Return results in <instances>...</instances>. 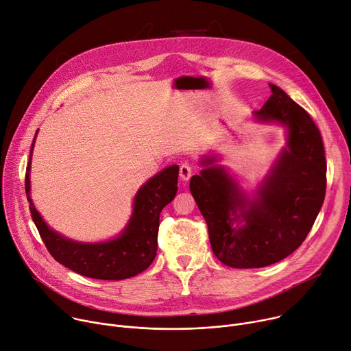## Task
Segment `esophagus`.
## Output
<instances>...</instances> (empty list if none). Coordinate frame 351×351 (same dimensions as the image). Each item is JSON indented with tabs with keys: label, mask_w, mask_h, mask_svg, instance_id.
I'll return each instance as SVG.
<instances>
[{
	"label": "esophagus",
	"mask_w": 351,
	"mask_h": 351,
	"mask_svg": "<svg viewBox=\"0 0 351 351\" xmlns=\"http://www.w3.org/2000/svg\"><path fill=\"white\" fill-rule=\"evenodd\" d=\"M192 173H193L192 165L187 164V162H183V164L180 165V178H182L183 180H189L190 176H192Z\"/></svg>",
	"instance_id": "1"
}]
</instances>
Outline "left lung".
Segmentation results:
<instances>
[{
  "instance_id": "1",
  "label": "left lung",
  "mask_w": 351,
  "mask_h": 351,
  "mask_svg": "<svg viewBox=\"0 0 351 351\" xmlns=\"http://www.w3.org/2000/svg\"><path fill=\"white\" fill-rule=\"evenodd\" d=\"M271 97L253 114L287 129V148L277 158L256 195L249 199L215 155L190 179L207 227L213 252L235 269L265 267L291 254L306 238L326 192L324 141L311 116L281 88L269 84Z\"/></svg>"
}]
</instances>
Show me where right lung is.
Instances as JSON below:
<instances>
[{"instance_id": "obj_1", "label": "right lung", "mask_w": 351, "mask_h": 351, "mask_svg": "<svg viewBox=\"0 0 351 351\" xmlns=\"http://www.w3.org/2000/svg\"><path fill=\"white\" fill-rule=\"evenodd\" d=\"M36 136L30 147L25 190L32 218L51 256L70 270L98 280H124L144 271L156 256L159 214L176 196L179 167L162 169L140 187L133 214L117 238L98 243L77 242L49 228L32 203L29 172Z\"/></svg>"}]
</instances>
